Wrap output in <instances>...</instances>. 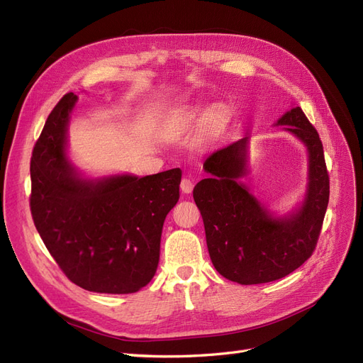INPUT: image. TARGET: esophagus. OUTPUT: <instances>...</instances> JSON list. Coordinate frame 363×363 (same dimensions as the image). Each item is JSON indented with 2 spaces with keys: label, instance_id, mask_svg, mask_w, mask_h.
Masks as SVG:
<instances>
[{
  "label": "esophagus",
  "instance_id": "1",
  "mask_svg": "<svg viewBox=\"0 0 363 363\" xmlns=\"http://www.w3.org/2000/svg\"><path fill=\"white\" fill-rule=\"evenodd\" d=\"M180 189H182L183 194H191L192 189H194V182L191 179H188V177L183 179L182 183H180Z\"/></svg>",
  "mask_w": 363,
  "mask_h": 363
}]
</instances>
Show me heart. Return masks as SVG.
<instances>
[{
  "mask_svg": "<svg viewBox=\"0 0 363 363\" xmlns=\"http://www.w3.org/2000/svg\"><path fill=\"white\" fill-rule=\"evenodd\" d=\"M221 116H219V115H213L212 118H211V123L215 125V127H219V125H221Z\"/></svg>",
  "mask_w": 363,
  "mask_h": 363,
  "instance_id": "heart-1",
  "label": "heart"
}]
</instances>
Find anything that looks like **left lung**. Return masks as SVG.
<instances>
[{"label":"left lung","instance_id":"1","mask_svg":"<svg viewBox=\"0 0 363 363\" xmlns=\"http://www.w3.org/2000/svg\"><path fill=\"white\" fill-rule=\"evenodd\" d=\"M277 125L298 138L309 151V183L300 208L276 218L239 179L247 175L248 136L216 150L203 164L208 179L195 184L206 242L215 269L239 284L286 277L312 256L321 233L330 180L320 135L301 107H292Z\"/></svg>","mask_w":363,"mask_h":363}]
</instances>
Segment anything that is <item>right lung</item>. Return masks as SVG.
<instances>
[{
  "label": "right lung",
  "instance_id": "right-lung-1",
  "mask_svg": "<svg viewBox=\"0 0 363 363\" xmlns=\"http://www.w3.org/2000/svg\"><path fill=\"white\" fill-rule=\"evenodd\" d=\"M63 95L33 148L30 208L52 259L72 283L100 294H133L155 277L164 218L180 196L182 171L82 179L67 157Z\"/></svg>",
  "mask_w": 363,
  "mask_h": 363
}]
</instances>
